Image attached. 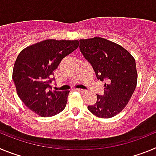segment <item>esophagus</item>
<instances>
[{
  "mask_svg": "<svg viewBox=\"0 0 156 156\" xmlns=\"http://www.w3.org/2000/svg\"><path fill=\"white\" fill-rule=\"evenodd\" d=\"M77 91H79V92H81V93H86L87 90H83V89H76Z\"/></svg>",
  "mask_w": 156,
  "mask_h": 156,
  "instance_id": "34e87169",
  "label": "esophagus"
}]
</instances>
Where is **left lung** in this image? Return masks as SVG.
<instances>
[{"label":"left lung","mask_w":156,"mask_h":156,"mask_svg":"<svg viewBox=\"0 0 156 156\" xmlns=\"http://www.w3.org/2000/svg\"><path fill=\"white\" fill-rule=\"evenodd\" d=\"M80 49L98 79L107 81L104 94H97V101L88 110L99 118L115 116L126 107L137 86L134 58L118 44L99 37L80 40Z\"/></svg>","instance_id":"8db88e82"}]
</instances>
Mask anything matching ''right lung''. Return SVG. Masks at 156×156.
<instances>
[{
	"mask_svg": "<svg viewBox=\"0 0 156 156\" xmlns=\"http://www.w3.org/2000/svg\"><path fill=\"white\" fill-rule=\"evenodd\" d=\"M79 47V41L48 39L27 47L14 65L12 79L25 105L40 116L60 113L69 91L51 90L54 70L66 56Z\"/></svg>",
	"mask_w": 156,
	"mask_h": 156,
	"instance_id": "1",
	"label": "right lung"
}]
</instances>
